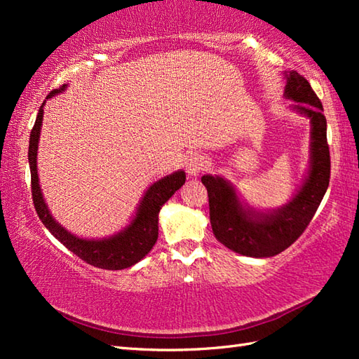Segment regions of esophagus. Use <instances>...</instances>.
<instances>
[{
	"instance_id": "obj_1",
	"label": "esophagus",
	"mask_w": 359,
	"mask_h": 359,
	"mask_svg": "<svg viewBox=\"0 0 359 359\" xmlns=\"http://www.w3.org/2000/svg\"><path fill=\"white\" fill-rule=\"evenodd\" d=\"M205 166H207V160H205V157L202 154H193L188 157L185 163V170L188 175L196 177V175H199L205 170Z\"/></svg>"
}]
</instances>
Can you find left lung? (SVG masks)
Segmentation results:
<instances>
[{"label":"left lung","instance_id":"obj_1","mask_svg":"<svg viewBox=\"0 0 359 359\" xmlns=\"http://www.w3.org/2000/svg\"><path fill=\"white\" fill-rule=\"evenodd\" d=\"M284 95L297 102L293 108L311 121L309 177L293 199L269 215L247 211L226 180L217 175L202 177L208 191L212 233L226 248L243 256L271 257L292 245L313 219L330 182V151L321 100L296 71L287 74Z\"/></svg>","mask_w":359,"mask_h":359}]
</instances>
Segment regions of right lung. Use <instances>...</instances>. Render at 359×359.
Returning <instances> with one entry per match:
<instances>
[{
    "instance_id": "1",
    "label": "right lung",
    "mask_w": 359,
    "mask_h": 359,
    "mask_svg": "<svg viewBox=\"0 0 359 359\" xmlns=\"http://www.w3.org/2000/svg\"><path fill=\"white\" fill-rule=\"evenodd\" d=\"M66 88V85L58 89L50 90L48 98L55 95ZM44 104V103H43ZM43 120V106L38 111L35 125L30 131L29 139V166H30V184H32V199L35 205V211L38 217L41 219L44 226L52 233L55 239H58L63 245L77 255L81 261L89 265L98 266L104 270H123L137 264L147 256L158 238V211L162 205L185 184L187 175L184 171H177L171 175H166L162 180L151 185L143 199L137 215L126 230L102 241H88L75 238L74 234L67 233L65 228L55 222L43 201V194L38 184L36 174V151L38 139H40Z\"/></svg>"
}]
</instances>
